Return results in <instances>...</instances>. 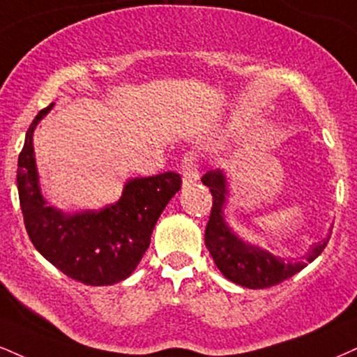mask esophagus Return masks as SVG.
Masks as SVG:
<instances>
[{"label": "esophagus", "mask_w": 357, "mask_h": 357, "mask_svg": "<svg viewBox=\"0 0 357 357\" xmlns=\"http://www.w3.org/2000/svg\"><path fill=\"white\" fill-rule=\"evenodd\" d=\"M181 174L183 183L192 184L199 179V166H197V156L195 151H188L181 160Z\"/></svg>", "instance_id": "1"}]
</instances>
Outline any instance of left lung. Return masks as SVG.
<instances>
[{
	"instance_id": "obj_1",
	"label": "left lung",
	"mask_w": 357,
	"mask_h": 357,
	"mask_svg": "<svg viewBox=\"0 0 357 357\" xmlns=\"http://www.w3.org/2000/svg\"><path fill=\"white\" fill-rule=\"evenodd\" d=\"M201 181L209 188L213 196L211 214L204 231L206 248L211 252L218 269L236 284L249 289L276 286L312 263L329 243L331 236L316 243L303 259H282L269 251L244 243L222 218V204L227 195L226 178L222 171H208Z\"/></svg>"
}]
</instances>
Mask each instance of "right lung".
Instances as JSON below:
<instances>
[{
	"label": "right lung",
	"instance_id": "right-lung-1",
	"mask_svg": "<svg viewBox=\"0 0 357 357\" xmlns=\"http://www.w3.org/2000/svg\"><path fill=\"white\" fill-rule=\"evenodd\" d=\"M53 102L36 114L18 158V195L24 227L33 246L59 271L88 286H109L135 271L151 243L162 209L181 190L174 171L135 178L118 203L101 211L66 214L51 208L38 188L33 131Z\"/></svg>",
	"mask_w": 357,
	"mask_h": 357
}]
</instances>
